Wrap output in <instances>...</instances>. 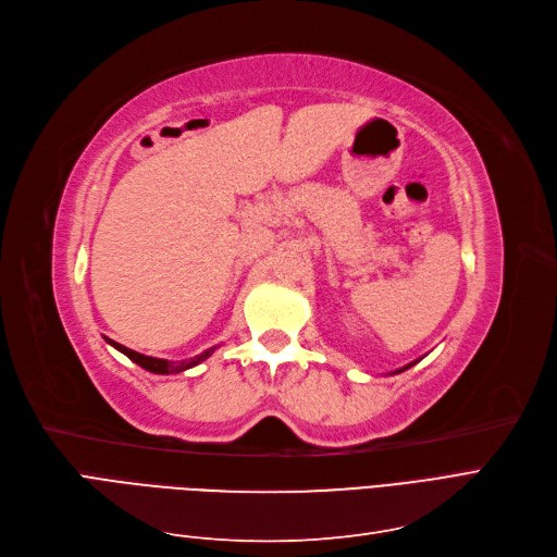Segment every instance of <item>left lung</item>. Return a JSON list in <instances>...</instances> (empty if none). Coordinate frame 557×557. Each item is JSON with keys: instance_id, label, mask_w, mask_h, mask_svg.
Returning a JSON list of instances; mask_svg holds the SVG:
<instances>
[{"instance_id": "obj_1", "label": "left lung", "mask_w": 557, "mask_h": 557, "mask_svg": "<svg viewBox=\"0 0 557 557\" xmlns=\"http://www.w3.org/2000/svg\"><path fill=\"white\" fill-rule=\"evenodd\" d=\"M416 362H418V360H416ZM416 362H410V364H406V367H401V369H397V372H395V374H399V372H404V369H408V367H413V364H416Z\"/></svg>"}]
</instances>
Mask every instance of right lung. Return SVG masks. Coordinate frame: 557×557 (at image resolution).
I'll list each match as a JSON object with an SVG mask.
<instances>
[{"label":"right lung","instance_id":"right-lung-1","mask_svg":"<svg viewBox=\"0 0 557 557\" xmlns=\"http://www.w3.org/2000/svg\"><path fill=\"white\" fill-rule=\"evenodd\" d=\"M106 339H108V337H106ZM108 344H112V346L116 348V351H121L123 356H128V358H131L133 362H137L141 369H147V372H153V374H178V372H185V369H190V367L203 362L206 358H209V356L215 351V346H213V348H209V351H203V354H199V356H195V358H190V360L170 362V360H162V358L141 356V354L133 351V348H126L123 344L112 342V339H108Z\"/></svg>","mask_w":557,"mask_h":557}]
</instances>
